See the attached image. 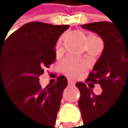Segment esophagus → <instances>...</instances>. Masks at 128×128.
<instances>
[{"instance_id":"34e87169","label":"esophagus","mask_w":128,"mask_h":128,"mask_svg":"<svg viewBox=\"0 0 128 128\" xmlns=\"http://www.w3.org/2000/svg\"><path fill=\"white\" fill-rule=\"evenodd\" d=\"M68 84L69 86H72V84H75V81L72 79H68Z\"/></svg>"}]
</instances>
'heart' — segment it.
<instances>
[{
  "instance_id": "obj_1",
  "label": "heart",
  "mask_w": 128,
  "mask_h": 128,
  "mask_svg": "<svg viewBox=\"0 0 128 128\" xmlns=\"http://www.w3.org/2000/svg\"><path fill=\"white\" fill-rule=\"evenodd\" d=\"M60 68L65 75L75 77V76H78L86 68V64L84 62L78 59V58L68 56L62 61Z\"/></svg>"
}]
</instances>
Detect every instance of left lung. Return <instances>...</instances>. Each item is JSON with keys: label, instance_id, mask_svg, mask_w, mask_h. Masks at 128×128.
I'll use <instances>...</instances> for the list:
<instances>
[{"label": "left lung", "instance_id": "1", "mask_svg": "<svg viewBox=\"0 0 128 128\" xmlns=\"http://www.w3.org/2000/svg\"><path fill=\"white\" fill-rule=\"evenodd\" d=\"M81 26L96 33L104 42L102 56L88 78L93 83H100L102 94L95 95L83 82L76 83L80 91L78 106L83 126L96 128L112 106L128 104V30H120L114 23L106 21Z\"/></svg>", "mask_w": 128, "mask_h": 128}]
</instances>
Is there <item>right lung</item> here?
<instances>
[{
  "mask_svg": "<svg viewBox=\"0 0 128 128\" xmlns=\"http://www.w3.org/2000/svg\"><path fill=\"white\" fill-rule=\"evenodd\" d=\"M69 26L30 22L0 42V91L28 120L26 128H53L67 79L42 89L39 76L56 60V45ZM7 36V35H6Z\"/></svg>",
  "mask_w": 128,
  "mask_h": 128,
  "instance_id": "add662e5",
  "label": "right lung"
}]
</instances>
